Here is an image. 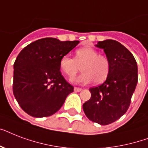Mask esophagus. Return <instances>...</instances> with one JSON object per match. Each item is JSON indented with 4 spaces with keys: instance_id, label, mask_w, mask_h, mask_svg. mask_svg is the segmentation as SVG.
<instances>
[{
    "instance_id": "esophagus-1",
    "label": "esophagus",
    "mask_w": 148,
    "mask_h": 148,
    "mask_svg": "<svg viewBox=\"0 0 148 148\" xmlns=\"http://www.w3.org/2000/svg\"><path fill=\"white\" fill-rule=\"evenodd\" d=\"M81 90H82V89L80 88H76V87L74 88V91H75V92H80V91H81Z\"/></svg>"
}]
</instances>
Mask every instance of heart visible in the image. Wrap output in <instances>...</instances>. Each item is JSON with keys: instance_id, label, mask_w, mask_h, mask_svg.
I'll list each match as a JSON object with an SVG mask.
<instances>
[{"instance_id": "heart-1", "label": "heart", "mask_w": 148, "mask_h": 148, "mask_svg": "<svg viewBox=\"0 0 148 148\" xmlns=\"http://www.w3.org/2000/svg\"><path fill=\"white\" fill-rule=\"evenodd\" d=\"M82 67L83 73L74 79L78 84H101L105 81L110 72V62L108 58L99 54L90 47H81L75 52V58L64 55L60 60V67L70 79L73 78Z\"/></svg>"}]
</instances>
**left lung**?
Instances as JSON below:
<instances>
[{
    "instance_id": "1",
    "label": "left lung",
    "mask_w": 148,
    "mask_h": 148,
    "mask_svg": "<svg viewBox=\"0 0 148 148\" xmlns=\"http://www.w3.org/2000/svg\"><path fill=\"white\" fill-rule=\"evenodd\" d=\"M110 62V72L102 84L90 88L91 97L83 104L91 121L108 125L126 113L138 84V65L133 54L114 40L99 41Z\"/></svg>"
}]
</instances>
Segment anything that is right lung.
<instances>
[{
  "instance_id": "right-lung-1",
  "label": "right lung",
  "mask_w": 148,
  "mask_h": 148,
  "mask_svg": "<svg viewBox=\"0 0 148 148\" xmlns=\"http://www.w3.org/2000/svg\"><path fill=\"white\" fill-rule=\"evenodd\" d=\"M79 42L45 38L20 52L14 64L13 93L27 114L34 117L51 116L74 91L61 75L60 60Z\"/></svg>"
}]
</instances>
